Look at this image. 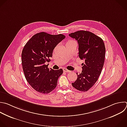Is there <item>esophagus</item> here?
Masks as SVG:
<instances>
[{
    "mask_svg": "<svg viewBox=\"0 0 127 127\" xmlns=\"http://www.w3.org/2000/svg\"><path fill=\"white\" fill-rule=\"evenodd\" d=\"M63 70L64 72H71V71H70V70L67 69L66 68H63Z\"/></svg>",
    "mask_w": 127,
    "mask_h": 127,
    "instance_id": "esophagus-1",
    "label": "esophagus"
}]
</instances>
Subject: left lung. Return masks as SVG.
Here are the masks:
<instances>
[{
    "instance_id": "left-lung-1",
    "label": "left lung",
    "mask_w": 127,
    "mask_h": 127,
    "mask_svg": "<svg viewBox=\"0 0 127 127\" xmlns=\"http://www.w3.org/2000/svg\"><path fill=\"white\" fill-rule=\"evenodd\" d=\"M69 35L75 39L79 46V57L85 60L82 71L72 85L77 90L85 92L92 87L101 73L105 58V46L102 39L85 30L71 33Z\"/></svg>"
}]
</instances>
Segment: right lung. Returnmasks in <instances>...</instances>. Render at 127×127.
Segmentation results:
<instances>
[{
  "mask_svg": "<svg viewBox=\"0 0 127 127\" xmlns=\"http://www.w3.org/2000/svg\"><path fill=\"white\" fill-rule=\"evenodd\" d=\"M65 38L61 34L40 32L29 40L22 50L21 61L25 78L30 85L40 93L48 94L53 91L63 73L62 69H49L45 63L50 60L54 48Z\"/></svg>",
  "mask_w": 127,
  "mask_h": 127,
  "instance_id": "1",
  "label": "right lung"
}]
</instances>
